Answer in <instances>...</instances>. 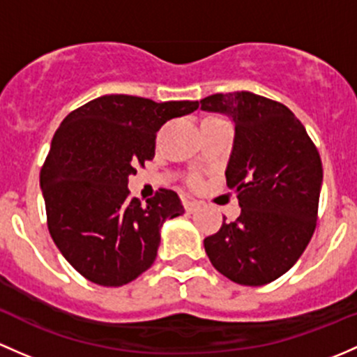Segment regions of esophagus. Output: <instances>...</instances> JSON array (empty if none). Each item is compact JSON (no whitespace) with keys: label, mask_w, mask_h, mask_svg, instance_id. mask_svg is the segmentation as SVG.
Masks as SVG:
<instances>
[{"label":"esophagus","mask_w":357,"mask_h":357,"mask_svg":"<svg viewBox=\"0 0 357 357\" xmlns=\"http://www.w3.org/2000/svg\"><path fill=\"white\" fill-rule=\"evenodd\" d=\"M198 207H200V204H198V202H195V200H185V208L188 210L190 213L195 212V210H197Z\"/></svg>","instance_id":"obj_1"}]
</instances>
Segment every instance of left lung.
<instances>
[{
    "mask_svg": "<svg viewBox=\"0 0 357 357\" xmlns=\"http://www.w3.org/2000/svg\"><path fill=\"white\" fill-rule=\"evenodd\" d=\"M202 111L234 125L226 179L241 215L205 238L210 261L241 286H264L287 272L317 226L324 169L305 126L284 104L253 92L213 93Z\"/></svg>",
    "mask_w": 357,
    "mask_h": 357,
    "instance_id": "1",
    "label": "left lung"
}]
</instances>
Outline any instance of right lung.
<instances>
[{"instance_id":"add662e5","label":"right lung","mask_w":357,"mask_h":357,"mask_svg":"<svg viewBox=\"0 0 357 357\" xmlns=\"http://www.w3.org/2000/svg\"><path fill=\"white\" fill-rule=\"evenodd\" d=\"M198 106L109 93L59 125L40 171L47 227L63 257L90 282L118 287L137 279L155 260L164 222L185 213L171 190L142 205L130 197L128 178L153 159L160 126Z\"/></svg>"}]
</instances>
